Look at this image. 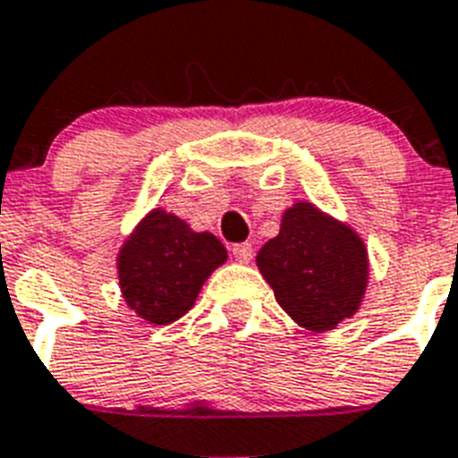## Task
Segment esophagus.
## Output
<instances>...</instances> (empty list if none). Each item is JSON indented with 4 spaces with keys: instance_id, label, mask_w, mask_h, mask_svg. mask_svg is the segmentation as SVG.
I'll use <instances>...</instances> for the list:
<instances>
[{
    "instance_id": "1",
    "label": "esophagus",
    "mask_w": 458,
    "mask_h": 458,
    "mask_svg": "<svg viewBox=\"0 0 458 458\" xmlns=\"http://www.w3.org/2000/svg\"><path fill=\"white\" fill-rule=\"evenodd\" d=\"M233 256H235L240 263H249L251 256H254V247L249 242H242V244H233Z\"/></svg>"
}]
</instances>
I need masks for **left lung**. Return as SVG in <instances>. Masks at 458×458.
Listing matches in <instances>:
<instances>
[{"label": "left lung", "instance_id": "left-lung-1", "mask_svg": "<svg viewBox=\"0 0 458 458\" xmlns=\"http://www.w3.org/2000/svg\"><path fill=\"white\" fill-rule=\"evenodd\" d=\"M282 310L310 332H332L360 310L369 282L362 237L299 199L282 214L280 233L256 256Z\"/></svg>", "mask_w": 458, "mask_h": 458}]
</instances>
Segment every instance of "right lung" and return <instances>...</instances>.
<instances>
[{
  "instance_id": "obj_1",
  "label": "right lung",
  "mask_w": 458,
  "mask_h": 458,
  "mask_svg": "<svg viewBox=\"0 0 458 458\" xmlns=\"http://www.w3.org/2000/svg\"><path fill=\"white\" fill-rule=\"evenodd\" d=\"M228 261L216 235L195 230L162 207L145 214L117 254L126 306L148 325H171L195 306L209 275Z\"/></svg>"
}]
</instances>
